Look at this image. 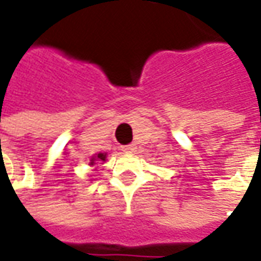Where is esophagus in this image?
Here are the masks:
<instances>
[{
  "mask_svg": "<svg viewBox=\"0 0 261 261\" xmlns=\"http://www.w3.org/2000/svg\"><path fill=\"white\" fill-rule=\"evenodd\" d=\"M121 151L125 153H131L136 151V147H134L133 144H130V145H123V147H121Z\"/></svg>",
  "mask_w": 261,
  "mask_h": 261,
  "instance_id": "obj_1",
  "label": "esophagus"
}]
</instances>
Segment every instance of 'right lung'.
Here are the masks:
<instances>
[{
	"label": "right lung",
	"mask_w": 261,
	"mask_h": 261,
	"mask_svg": "<svg viewBox=\"0 0 261 261\" xmlns=\"http://www.w3.org/2000/svg\"><path fill=\"white\" fill-rule=\"evenodd\" d=\"M97 161H100V162H105L106 161V153H97L96 156H93V158L91 159V162H89V165H95V162H97Z\"/></svg>",
	"instance_id": "obj_1"
}]
</instances>
